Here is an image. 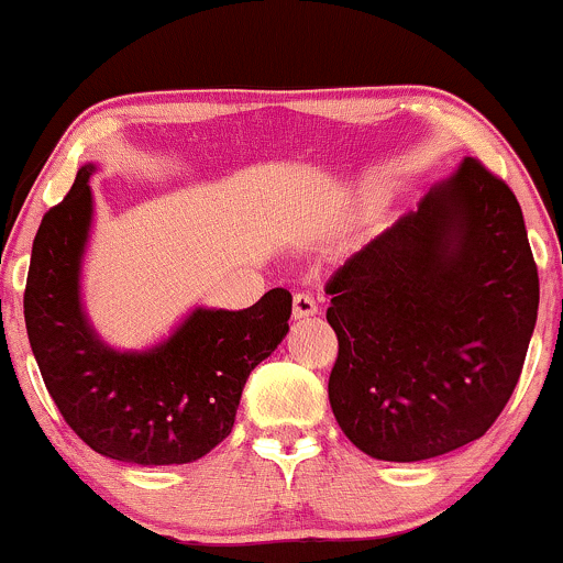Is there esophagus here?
Wrapping results in <instances>:
<instances>
[{"mask_svg":"<svg viewBox=\"0 0 563 563\" xmlns=\"http://www.w3.org/2000/svg\"><path fill=\"white\" fill-rule=\"evenodd\" d=\"M314 312H318V303H314L312 294H296L294 296V320L312 318Z\"/></svg>","mask_w":563,"mask_h":563,"instance_id":"1","label":"esophagus"}]
</instances>
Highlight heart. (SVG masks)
Returning a JSON list of instances; mask_svg holds the SVG:
<instances>
[{
    "mask_svg": "<svg viewBox=\"0 0 563 563\" xmlns=\"http://www.w3.org/2000/svg\"><path fill=\"white\" fill-rule=\"evenodd\" d=\"M367 198H371V203H373V206H378L380 200L386 198V190H384V187H373V190H371V196H367Z\"/></svg>",
    "mask_w": 563,
    "mask_h": 563,
    "instance_id": "b5f03b06",
    "label": "heart"
}]
</instances>
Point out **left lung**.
<instances>
[{"instance_id":"1","label":"left lung","mask_w":563,"mask_h":563,"mask_svg":"<svg viewBox=\"0 0 563 563\" xmlns=\"http://www.w3.org/2000/svg\"><path fill=\"white\" fill-rule=\"evenodd\" d=\"M339 357L328 399L378 461L444 455L487 434L538 320V264L510 187L476 158L431 187L328 280Z\"/></svg>"}]
</instances>
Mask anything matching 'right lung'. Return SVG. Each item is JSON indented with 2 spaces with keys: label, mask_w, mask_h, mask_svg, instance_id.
<instances>
[{
  "label": "right lung",
  "mask_w": 563,
  "mask_h": 563,
  "mask_svg": "<svg viewBox=\"0 0 563 563\" xmlns=\"http://www.w3.org/2000/svg\"><path fill=\"white\" fill-rule=\"evenodd\" d=\"M92 172L81 166L38 224L23 294L31 352L60 416L95 452L137 466L192 463L230 434L245 378L286 339L290 294L273 288L238 312L198 307L147 352L102 344L79 296Z\"/></svg>",
  "instance_id": "right-lung-1"
}]
</instances>
